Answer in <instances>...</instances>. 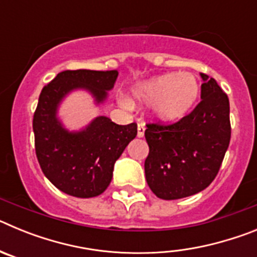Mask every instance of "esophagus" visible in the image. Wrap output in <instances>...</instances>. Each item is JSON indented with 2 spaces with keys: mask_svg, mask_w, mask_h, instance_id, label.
<instances>
[{
  "mask_svg": "<svg viewBox=\"0 0 257 257\" xmlns=\"http://www.w3.org/2000/svg\"><path fill=\"white\" fill-rule=\"evenodd\" d=\"M145 133V124L139 123L138 124V138H143Z\"/></svg>",
  "mask_w": 257,
  "mask_h": 257,
  "instance_id": "34e87169",
  "label": "esophagus"
}]
</instances>
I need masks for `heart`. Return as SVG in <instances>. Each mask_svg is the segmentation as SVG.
Segmentation results:
<instances>
[{
  "label": "heart",
  "mask_w": 257,
  "mask_h": 257,
  "mask_svg": "<svg viewBox=\"0 0 257 257\" xmlns=\"http://www.w3.org/2000/svg\"><path fill=\"white\" fill-rule=\"evenodd\" d=\"M201 86L194 74L165 73L136 83L130 104L153 105V115L163 123L180 121L196 105Z\"/></svg>",
  "instance_id": "1"
}]
</instances>
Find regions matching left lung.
<instances>
[{
	"label": "left lung",
	"mask_w": 257,
	"mask_h": 257,
	"mask_svg": "<svg viewBox=\"0 0 257 257\" xmlns=\"http://www.w3.org/2000/svg\"><path fill=\"white\" fill-rule=\"evenodd\" d=\"M201 103L176 123L147 124L145 178L158 198L193 196L212 183L230 142L229 99L213 78L201 73Z\"/></svg>",
	"instance_id": "left-lung-1"
}]
</instances>
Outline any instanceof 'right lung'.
<instances>
[{"mask_svg":"<svg viewBox=\"0 0 257 257\" xmlns=\"http://www.w3.org/2000/svg\"><path fill=\"white\" fill-rule=\"evenodd\" d=\"M117 77V70H64L41 91L33 117L36 154L45 176L69 196L91 198L109 187L115 161L135 139L138 126H121L99 115L70 131L58 115L60 104L70 92L83 90L100 105Z\"/></svg>","mask_w":257,"mask_h":257,"instance_id":"right-lung-1","label":"right lung"}]
</instances>
